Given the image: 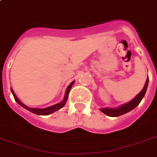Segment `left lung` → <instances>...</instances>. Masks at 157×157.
I'll return each mask as SVG.
<instances>
[{
    "label": "left lung",
    "mask_w": 157,
    "mask_h": 157,
    "mask_svg": "<svg viewBox=\"0 0 157 157\" xmlns=\"http://www.w3.org/2000/svg\"><path fill=\"white\" fill-rule=\"evenodd\" d=\"M148 81L149 78L148 76H147L144 89L131 101H129V102L124 103V104L121 105L118 107H114V108H111V107H102V108H99V110L102 112H103L104 114L107 115V116L112 117H119V116H121V115H124L125 113H127V112H130L131 110L134 109L140 103L142 99L144 98V95L146 94L147 89V86H148Z\"/></svg>",
    "instance_id": "1"
}]
</instances>
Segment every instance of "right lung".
I'll return each instance as SVG.
<instances>
[{
	"instance_id": "right-lung-1",
	"label": "right lung",
	"mask_w": 157,
	"mask_h": 157,
	"mask_svg": "<svg viewBox=\"0 0 157 157\" xmlns=\"http://www.w3.org/2000/svg\"><path fill=\"white\" fill-rule=\"evenodd\" d=\"M74 82H75V81H72V82H71L68 86H67V88L66 90V92H65V94H64V98L62 102L57 103V104L53 105V106H50V107H45V108H32V107H28V106H26L24 103H22V102L18 99V97L16 96V94H14V92H13V90H12V89H11V92H12V94H13V98H14V99H15V101L18 103V104L20 105L21 107H23V108H25V109H27L28 111H29V112H33V113H34V114L40 115V116H47V115L51 114V113H53V112H56V111L59 110L60 108H62V107H63L64 105L66 104L67 98H68L69 92H70V90H71V88L72 87V85L74 84Z\"/></svg>"
}]
</instances>
